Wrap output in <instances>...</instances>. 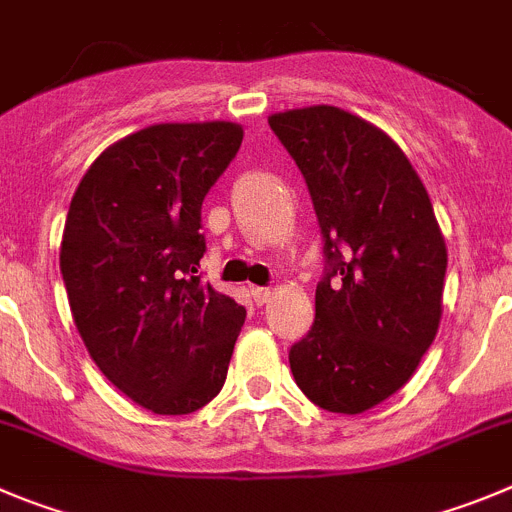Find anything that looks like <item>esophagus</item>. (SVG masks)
Masks as SVG:
<instances>
[{
    "instance_id": "obj_1",
    "label": "esophagus",
    "mask_w": 512,
    "mask_h": 512,
    "mask_svg": "<svg viewBox=\"0 0 512 512\" xmlns=\"http://www.w3.org/2000/svg\"><path fill=\"white\" fill-rule=\"evenodd\" d=\"M251 297H253V302L259 304H266L271 299V289H266V287H251Z\"/></svg>"
}]
</instances>
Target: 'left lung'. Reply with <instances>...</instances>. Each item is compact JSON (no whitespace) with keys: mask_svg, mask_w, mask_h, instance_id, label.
<instances>
[{"mask_svg":"<svg viewBox=\"0 0 512 512\" xmlns=\"http://www.w3.org/2000/svg\"><path fill=\"white\" fill-rule=\"evenodd\" d=\"M325 241L314 325L289 350L304 396L363 414L406 386L442 320L447 246L429 192L386 131L337 106L269 116Z\"/></svg>","mask_w":512,"mask_h":512,"instance_id":"obj_1","label":"left lung"}]
</instances>
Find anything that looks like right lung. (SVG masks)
<instances>
[{"label": "right lung", "mask_w": 512, "mask_h": 512, "mask_svg": "<svg viewBox=\"0 0 512 512\" xmlns=\"http://www.w3.org/2000/svg\"><path fill=\"white\" fill-rule=\"evenodd\" d=\"M231 121L154 124L111 144L70 200L60 274L93 363L154 414L203 409L246 309L200 281V208L233 162Z\"/></svg>", "instance_id": "add662e5"}]
</instances>
